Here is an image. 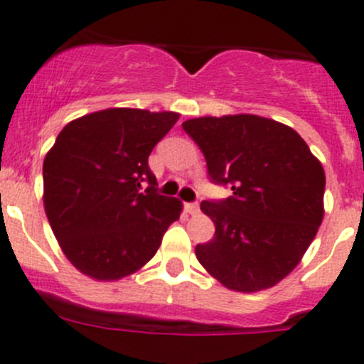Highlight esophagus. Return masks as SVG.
Segmentation results:
<instances>
[{"label": "esophagus", "instance_id": "esophagus-1", "mask_svg": "<svg viewBox=\"0 0 364 364\" xmlns=\"http://www.w3.org/2000/svg\"><path fill=\"white\" fill-rule=\"evenodd\" d=\"M186 210L189 214H198L200 212V205H198V201H191V203H186Z\"/></svg>", "mask_w": 364, "mask_h": 364}]
</instances>
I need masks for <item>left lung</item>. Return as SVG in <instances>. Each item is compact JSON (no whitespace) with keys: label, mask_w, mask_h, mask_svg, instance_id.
<instances>
[{"label":"left lung","mask_w":364,"mask_h":364,"mask_svg":"<svg viewBox=\"0 0 364 364\" xmlns=\"http://www.w3.org/2000/svg\"><path fill=\"white\" fill-rule=\"evenodd\" d=\"M182 129L200 146L208 178L232 196L203 200L214 239L196 258L239 292L274 287L299 264L323 218L326 175L294 129L257 117H203Z\"/></svg>","instance_id":"1"}]
</instances>
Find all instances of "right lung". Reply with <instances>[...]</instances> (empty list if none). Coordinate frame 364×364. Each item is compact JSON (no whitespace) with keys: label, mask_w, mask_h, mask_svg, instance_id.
Returning <instances> with one entry per match:
<instances>
[{"label":"right lung","mask_w":364,"mask_h":364,"mask_svg":"<svg viewBox=\"0 0 364 364\" xmlns=\"http://www.w3.org/2000/svg\"><path fill=\"white\" fill-rule=\"evenodd\" d=\"M177 113L97 111L65 125L44 161V207L65 257L100 282L125 278L157 253L182 203L157 191L154 146Z\"/></svg>","instance_id":"add662e5"}]
</instances>
